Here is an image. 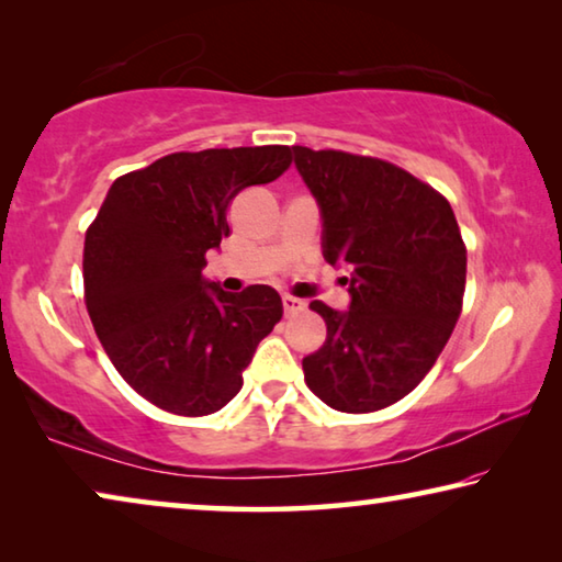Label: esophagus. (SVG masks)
I'll list each match as a JSON object with an SVG mask.
<instances>
[{"mask_svg":"<svg viewBox=\"0 0 562 562\" xmlns=\"http://www.w3.org/2000/svg\"><path fill=\"white\" fill-rule=\"evenodd\" d=\"M282 310H284V315L292 317L304 310V302L297 297H282Z\"/></svg>","mask_w":562,"mask_h":562,"instance_id":"obj_1","label":"esophagus"}]
</instances>
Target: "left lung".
I'll list each match as a JSON object with an SVG mask.
<instances>
[{
    "label": "left lung",
    "mask_w": 562,
    "mask_h": 562,
    "mask_svg": "<svg viewBox=\"0 0 562 562\" xmlns=\"http://www.w3.org/2000/svg\"><path fill=\"white\" fill-rule=\"evenodd\" d=\"M325 221V258L349 278L347 312L315 300L327 339L302 359L327 406L369 414L431 372L459 322L465 245L446 198L389 160L292 146Z\"/></svg>",
    "instance_id": "obj_1"
}]
</instances>
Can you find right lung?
I'll return each instance as SVG.
<instances>
[{
	"instance_id": "1",
	"label": "right lung",
	"mask_w": 562,
	"mask_h": 562,
	"mask_svg": "<svg viewBox=\"0 0 562 562\" xmlns=\"http://www.w3.org/2000/svg\"><path fill=\"white\" fill-rule=\"evenodd\" d=\"M290 146L170 154L113 180L83 240V302L133 392L164 412L207 416L282 319L268 284L227 294L203 280L205 252L231 235L240 190L280 178Z\"/></svg>"
}]
</instances>
